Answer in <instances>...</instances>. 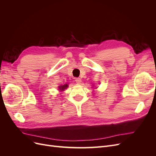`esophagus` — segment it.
<instances>
[{"mask_svg": "<svg viewBox=\"0 0 156 156\" xmlns=\"http://www.w3.org/2000/svg\"><path fill=\"white\" fill-rule=\"evenodd\" d=\"M75 82H76L77 84H81V79L80 78H75Z\"/></svg>", "mask_w": 156, "mask_h": 156, "instance_id": "1", "label": "esophagus"}]
</instances>
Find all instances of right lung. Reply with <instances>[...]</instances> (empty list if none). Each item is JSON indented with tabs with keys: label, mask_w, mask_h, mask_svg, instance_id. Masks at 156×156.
I'll list each match as a JSON object with an SVG mask.
<instances>
[{
	"label": "right lung",
	"mask_w": 156,
	"mask_h": 156,
	"mask_svg": "<svg viewBox=\"0 0 156 156\" xmlns=\"http://www.w3.org/2000/svg\"><path fill=\"white\" fill-rule=\"evenodd\" d=\"M68 84H64L63 86H60L59 87V89L60 90H64V88H67L68 87Z\"/></svg>",
	"instance_id": "obj_1"
}]
</instances>
